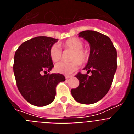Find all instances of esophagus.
Wrapping results in <instances>:
<instances>
[{"mask_svg":"<svg viewBox=\"0 0 134 134\" xmlns=\"http://www.w3.org/2000/svg\"><path fill=\"white\" fill-rule=\"evenodd\" d=\"M70 77H72V76H68V75L65 76V78H66V79H70Z\"/></svg>","mask_w":134,"mask_h":134,"instance_id":"esophagus-1","label":"esophagus"}]
</instances>
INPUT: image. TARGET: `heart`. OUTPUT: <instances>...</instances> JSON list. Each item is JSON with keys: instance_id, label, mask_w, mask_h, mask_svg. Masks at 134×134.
Instances as JSON below:
<instances>
[{"instance_id": "b5f03b06", "label": "heart", "mask_w": 134, "mask_h": 134, "mask_svg": "<svg viewBox=\"0 0 134 134\" xmlns=\"http://www.w3.org/2000/svg\"><path fill=\"white\" fill-rule=\"evenodd\" d=\"M65 49L72 50L70 62H60L55 66V70L60 74L69 75L79 68L80 64H85L89 58V52L83 48V42L76 37L70 38L61 44ZM49 55L53 62H58L62 58V51L57 45H54L49 49Z\"/></svg>"}]
</instances>
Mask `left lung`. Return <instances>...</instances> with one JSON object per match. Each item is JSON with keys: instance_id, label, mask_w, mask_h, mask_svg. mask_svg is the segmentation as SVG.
Wrapping results in <instances>:
<instances>
[{"instance_id": "8db88e82", "label": "left lung", "mask_w": 134, "mask_h": 134, "mask_svg": "<svg viewBox=\"0 0 134 134\" xmlns=\"http://www.w3.org/2000/svg\"><path fill=\"white\" fill-rule=\"evenodd\" d=\"M79 37L89 43V58L84 70L92 74L78 73L75 76L79 85L71 93L80 103L93 104L102 99L111 88L117 70V50L109 37L95 31H84Z\"/></svg>"}]
</instances>
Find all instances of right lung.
<instances>
[{
    "label": "right lung",
    "instance_id": "add662e5",
    "mask_svg": "<svg viewBox=\"0 0 134 134\" xmlns=\"http://www.w3.org/2000/svg\"><path fill=\"white\" fill-rule=\"evenodd\" d=\"M58 39L38 36L23 42L15 52L13 71L17 88L27 102L46 106L54 101L57 85L66 80L61 74H49L54 67L49 55Z\"/></svg>",
    "mask_w": 134,
    "mask_h": 134
}]
</instances>
